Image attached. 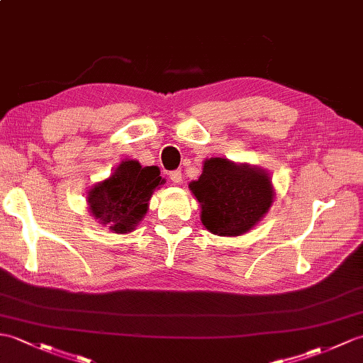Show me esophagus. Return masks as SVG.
Wrapping results in <instances>:
<instances>
[{"label": "esophagus", "instance_id": "34e87169", "mask_svg": "<svg viewBox=\"0 0 363 363\" xmlns=\"http://www.w3.org/2000/svg\"><path fill=\"white\" fill-rule=\"evenodd\" d=\"M168 178L172 179L173 184H179L182 181V173H181V170L170 172V173H168Z\"/></svg>", "mask_w": 363, "mask_h": 363}]
</instances>
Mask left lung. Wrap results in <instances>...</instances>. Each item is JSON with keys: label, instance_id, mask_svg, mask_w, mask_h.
I'll use <instances>...</instances> for the list:
<instances>
[{"label": "left lung", "instance_id": "left-lung-1", "mask_svg": "<svg viewBox=\"0 0 363 363\" xmlns=\"http://www.w3.org/2000/svg\"><path fill=\"white\" fill-rule=\"evenodd\" d=\"M190 190L201 204V221L220 237H240L261 221L274 202L269 174L257 167L210 157Z\"/></svg>", "mask_w": 363, "mask_h": 363}]
</instances>
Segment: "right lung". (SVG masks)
Segmentation results:
<instances>
[{"label": "right lung", "mask_w": 363, "mask_h": 363, "mask_svg": "<svg viewBox=\"0 0 363 363\" xmlns=\"http://www.w3.org/2000/svg\"><path fill=\"white\" fill-rule=\"evenodd\" d=\"M157 167H142L138 161H123L108 179L88 191V206L96 220L114 233L134 230L148 210L153 191L165 181Z\"/></svg>", "instance_id": "1"}]
</instances>
